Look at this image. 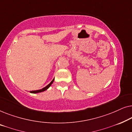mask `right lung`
Listing matches in <instances>:
<instances>
[{
  "mask_svg": "<svg viewBox=\"0 0 132 132\" xmlns=\"http://www.w3.org/2000/svg\"><path fill=\"white\" fill-rule=\"evenodd\" d=\"M54 80H55V78H54V79H53V80H52V82H50L49 84L47 85L46 86H45L44 88H43V89H39V90H36V91H30V93H34V94H35V93H41V92H43V91H46V90L48 88H49L50 86H51V85H52V84H53V82Z\"/></svg>",
  "mask_w": 132,
  "mask_h": 132,
  "instance_id": "right-lung-1",
  "label": "right lung"
}]
</instances>
